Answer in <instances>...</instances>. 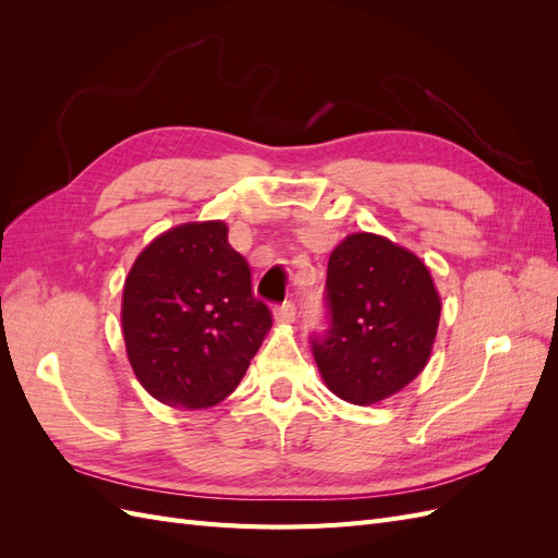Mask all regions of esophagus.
I'll use <instances>...</instances> for the list:
<instances>
[{"label":"esophagus","instance_id":"1","mask_svg":"<svg viewBox=\"0 0 558 558\" xmlns=\"http://www.w3.org/2000/svg\"><path fill=\"white\" fill-rule=\"evenodd\" d=\"M298 316V310H295V302H281V305L275 310V320L277 324H293Z\"/></svg>","mask_w":558,"mask_h":558}]
</instances>
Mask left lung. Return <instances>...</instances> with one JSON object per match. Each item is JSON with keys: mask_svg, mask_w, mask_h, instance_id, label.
Here are the masks:
<instances>
[{"mask_svg": "<svg viewBox=\"0 0 558 558\" xmlns=\"http://www.w3.org/2000/svg\"><path fill=\"white\" fill-rule=\"evenodd\" d=\"M328 330L312 351L330 391L375 404L408 386L430 359L442 302L412 251L373 232L335 246L326 277Z\"/></svg>", "mask_w": 558, "mask_h": 558, "instance_id": "8db88e82", "label": "left lung"}]
</instances>
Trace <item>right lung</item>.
Instances as JSON below:
<instances>
[{
  "label": "right lung",
  "instance_id": "1",
  "mask_svg": "<svg viewBox=\"0 0 558 558\" xmlns=\"http://www.w3.org/2000/svg\"><path fill=\"white\" fill-rule=\"evenodd\" d=\"M121 320L140 384L183 410L226 400L272 328L223 221L183 223L150 242L125 279Z\"/></svg>",
  "mask_w": 558,
  "mask_h": 558
}]
</instances>
